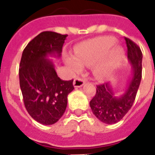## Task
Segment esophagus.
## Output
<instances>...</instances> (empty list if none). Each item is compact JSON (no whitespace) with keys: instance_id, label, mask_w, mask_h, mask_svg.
<instances>
[{"instance_id":"34e87169","label":"esophagus","mask_w":155,"mask_h":155,"mask_svg":"<svg viewBox=\"0 0 155 155\" xmlns=\"http://www.w3.org/2000/svg\"><path fill=\"white\" fill-rule=\"evenodd\" d=\"M85 84V80L81 78H77L74 79V87H81Z\"/></svg>"}]
</instances>
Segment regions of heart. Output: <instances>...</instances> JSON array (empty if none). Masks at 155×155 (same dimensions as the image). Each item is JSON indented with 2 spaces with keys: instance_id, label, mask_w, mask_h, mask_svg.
<instances>
[{
  "instance_id": "b5f03b06",
  "label": "heart",
  "mask_w": 155,
  "mask_h": 155,
  "mask_svg": "<svg viewBox=\"0 0 155 155\" xmlns=\"http://www.w3.org/2000/svg\"><path fill=\"white\" fill-rule=\"evenodd\" d=\"M116 42L113 37H101L81 43L75 49L74 57H67L65 62L72 70L79 71L82 65L95 64L94 72L99 78H106L116 69L122 58L118 46L111 47Z\"/></svg>"
}]
</instances>
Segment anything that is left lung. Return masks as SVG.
<instances>
[{
    "instance_id": "1",
    "label": "left lung",
    "mask_w": 155,
    "mask_h": 155,
    "mask_svg": "<svg viewBox=\"0 0 155 155\" xmlns=\"http://www.w3.org/2000/svg\"><path fill=\"white\" fill-rule=\"evenodd\" d=\"M127 57L133 69V77L127 89L120 97H116L110 83L97 85L96 94L90 101L94 114L106 124H114L122 119L134 104L142 79V54L133 41L125 38Z\"/></svg>"
}]
</instances>
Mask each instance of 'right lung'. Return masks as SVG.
<instances>
[{"instance_id": "1", "label": "right lung", "mask_w": 155, "mask_h": 155, "mask_svg": "<svg viewBox=\"0 0 155 155\" xmlns=\"http://www.w3.org/2000/svg\"><path fill=\"white\" fill-rule=\"evenodd\" d=\"M68 35L45 31L30 41L22 53L19 79L23 101L31 117L43 125H53L62 117L73 80L58 76L48 55L61 57Z\"/></svg>"}]
</instances>
